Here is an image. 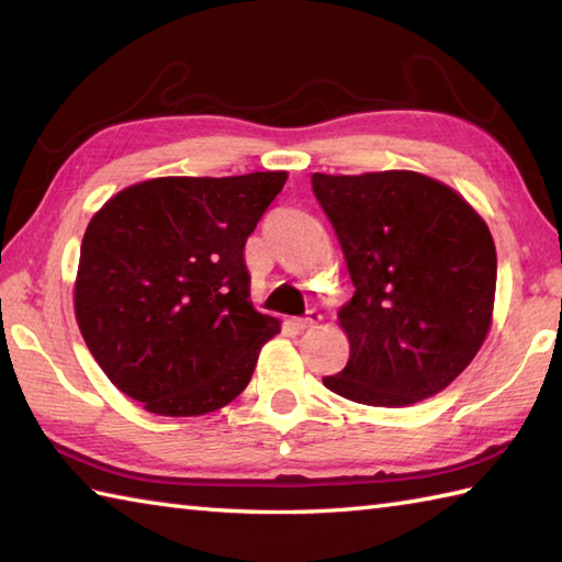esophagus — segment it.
<instances>
[{
    "mask_svg": "<svg viewBox=\"0 0 562 562\" xmlns=\"http://www.w3.org/2000/svg\"><path fill=\"white\" fill-rule=\"evenodd\" d=\"M319 319H323V315H319L317 311H311L305 317H297L295 319V327L297 329H311V327H315L319 323Z\"/></svg>",
    "mask_w": 562,
    "mask_h": 562,
    "instance_id": "esophagus-1",
    "label": "esophagus"
}]
</instances>
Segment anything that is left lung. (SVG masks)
<instances>
[{
  "mask_svg": "<svg viewBox=\"0 0 562 562\" xmlns=\"http://www.w3.org/2000/svg\"><path fill=\"white\" fill-rule=\"evenodd\" d=\"M353 283L339 307L349 361L323 378L371 407H407L449 387L487 339L497 251L461 193L409 169L313 175Z\"/></svg>",
  "mask_w": 562,
  "mask_h": 562,
  "instance_id": "8db88e82",
  "label": "left lung"
}]
</instances>
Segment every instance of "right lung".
I'll use <instances>...</instances> for the list:
<instances>
[{
	"mask_svg": "<svg viewBox=\"0 0 562 562\" xmlns=\"http://www.w3.org/2000/svg\"><path fill=\"white\" fill-rule=\"evenodd\" d=\"M285 179L157 177L91 215L77 325L109 381L153 415L199 417L233 403L281 331L249 301L245 243Z\"/></svg>",
	"mask_w": 562,
	"mask_h": 562,
	"instance_id": "1",
	"label": "right lung"
}]
</instances>
